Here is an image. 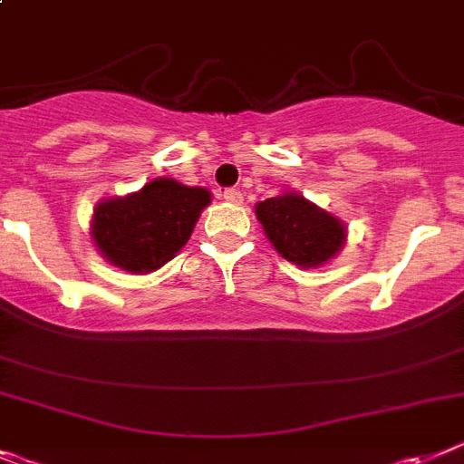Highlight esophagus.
<instances>
[{"label":"esophagus","instance_id":"1","mask_svg":"<svg viewBox=\"0 0 464 464\" xmlns=\"http://www.w3.org/2000/svg\"><path fill=\"white\" fill-rule=\"evenodd\" d=\"M221 196H224V200H227V203H233V205L243 203V193L237 191V188H227V191L221 193Z\"/></svg>","mask_w":464,"mask_h":464}]
</instances>
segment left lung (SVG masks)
I'll list each match as a JSON object with an SVG mask.
<instances>
[{
	"label": "left lung",
	"mask_w": 464,
	"mask_h": 464,
	"mask_svg": "<svg viewBox=\"0 0 464 464\" xmlns=\"http://www.w3.org/2000/svg\"><path fill=\"white\" fill-rule=\"evenodd\" d=\"M255 215L277 255L299 268H317L332 261L348 237L343 221L299 191H282L276 198L261 200L255 205Z\"/></svg>",
	"instance_id": "1"
}]
</instances>
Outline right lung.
Listing matches in <instances>:
<instances>
[{"instance_id": "obj_1", "label": "right lung", "mask_w": 464, "mask_h": 464, "mask_svg": "<svg viewBox=\"0 0 464 464\" xmlns=\"http://www.w3.org/2000/svg\"><path fill=\"white\" fill-rule=\"evenodd\" d=\"M212 193L156 177L140 191L102 198L91 219V237L102 259L128 273H154L187 245Z\"/></svg>"}]
</instances>
